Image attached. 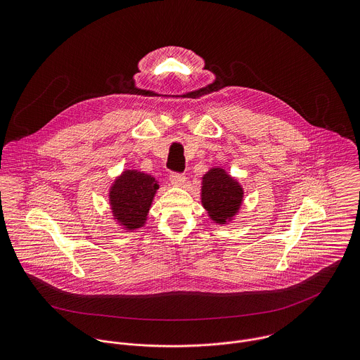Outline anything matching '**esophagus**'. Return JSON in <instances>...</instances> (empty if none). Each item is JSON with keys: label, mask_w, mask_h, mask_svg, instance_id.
<instances>
[{"label": "esophagus", "mask_w": 360, "mask_h": 360, "mask_svg": "<svg viewBox=\"0 0 360 360\" xmlns=\"http://www.w3.org/2000/svg\"><path fill=\"white\" fill-rule=\"evenodd\" d=\"M169 180H170V183L173 184V186H177V187H180V186H183L184 184V181H186V176L183 174V173H170V176H169Z\"/></svg>", "instance_id": "34e87169"}]
</instances>
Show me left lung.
I'll return each mask as SVG.
<instances>
[{
    "instance_id": "obj_1",
    "label": "left lung",
    "mask_w": 360,
    "mask_h": 360,
    "mask_svg": "<svg viewBox=\"0 0 360 360\" xmlns=\"http://www.w3.org/2000/svg\"><path fill=\"white\" fill-rule=\"evenodd\" d=\"M243 195V187L224 169L213 167L202 177V205L219 224H226L238 212Z\"/></svg>"
}]
</instances>
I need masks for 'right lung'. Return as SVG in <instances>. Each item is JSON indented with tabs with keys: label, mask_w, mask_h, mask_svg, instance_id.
I'll list each match as a JSON object with an SVG mask.
<instances>
[{
	"label": "right lung",
	"mask_w": 360,
	"mask_h": 360,
	"mask_svg": "<svg viewBox=\"0 0 360 360\" xmlns=\"http://www.w3.org/2000/svg\"><path fill=\"white\" fill-rule=\"evenodd\" d=\"M158 188L159 184L153 176L137 170H124L109 191L113 219L126 230L144 226Z\"/></svg>",
	"instance_id": "1"
}]
</instances>
